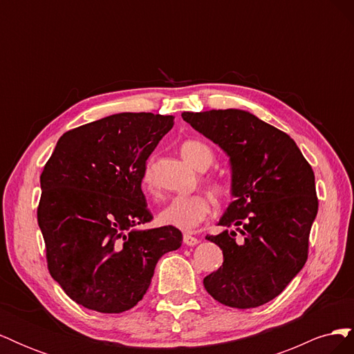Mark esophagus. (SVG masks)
Here are the masks:
<instances>
[{"label":"esophagus","mask_w":354,"mask_h":354,"mask_svg":"<svg viewBox=\"0 0 354 354\" xmlns=\"http://www.w3.org/2000/svg\"><path fill=\"white\" fill-rule=\"evenodd\" d=\"M183 242H185V245L194 246V245L199 243V239H198V238H195L194 234H190V233H185V234H183Z\"/></svg>","instance_id":"esophagus-1"}]
</instances>
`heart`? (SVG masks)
<instances>
[{
	"label": "heart",
	"instance_id": "heart-1",
	"mask_svg": "<svg viewBox=\"0 0 354 354\" xmlns=\"http://www.w3.org/2000/svg\"><path fill=\"white\" fill-rule=\"evenodd\" d=\"M180 153L190 165H194L199 171H205L209 168L214 160L212 149L196 138H190L181 143ZM151 162H147L143 174V187L149 194H155V186L152 183L151 176ZM205 183L208 189L216 196H224L229 194L230 186L229 181L223 177H207ZM211 212V201L205 195H187L176 196L169 201L168 205L159 212V223L164 226L177 227L180 230H194L198 224L205 220Z\"/></svg>",
	"mask_w": 354,
	"mask_h": 354
}]
</instances>
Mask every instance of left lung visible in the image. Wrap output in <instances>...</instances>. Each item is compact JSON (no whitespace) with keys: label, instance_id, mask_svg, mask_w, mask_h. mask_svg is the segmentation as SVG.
<instances>
[{"label":"left lung","instance_id":"obj_1","mask_svg":"<svg viewBox=\"0 0 354 354\" xmlns=\"http://www.w3.org/2000/svg\"><path fill=\"white\" fill-rule=\"evenodd\" d=\"M183 120L230 156L234 201L220 234H207L223 264L203 279L207 292L234 308L276 298L303 269L319 201L315 173L295 142L250 112H183ZM236 227L241 236L236 239Z\"/></svg>","mask_w":354,"mask_h":354}]
</instances>
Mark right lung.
Returning a JSON list of instances; mask_svg holds the SVG:
<instances>
[{
	"mask_svg": "<svg viewBox=\"0 0 354 354\" xmlns=\"http://www.w3.org/2000/svg\"><path fill=\"white\" fill-rule=\"evenodd\" d=\"M174 118L116 113L63 134L41 173L38 224L48 272L75 303L100 313L134 307L158 260L181 246L153 218L142 192L146 160Z\"/></svg>",
	"mask_w": 354,
	"mask_h": 354,
	"instance_id": "right-lung-1",
	"label": "right lung"
}]
</instances>
